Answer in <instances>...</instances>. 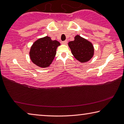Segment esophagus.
<instances>
[{"instance_id": "34e87169", "label": "esophagus", "mask_w": 124, "mask_h": 124, "mask_svg": "<svg viewBox=\"0 0 124 124\" xmlns=\"http://www.w3.org/2000/svg\"><path fill=\"white\" fill-rule=\"evenodd\" d=\"M67 43H68V41H67V40L62 41V44H64V45H66L67 44Z\"/></svg>"}]
</instances>
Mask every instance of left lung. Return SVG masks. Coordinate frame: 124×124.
Returning <instances> with one entry per match:
<instances>
[{"instance_id": "8db88e82", "label": "left lung", "mask_w": 124, "mask_h": 124, "mask_svg": "<svg viewBox=\"0 0 124 124\" xmlns=\"http://www.w3.org/2000/svg\"><path fill=\"white\" fill-rule=\"evenodd\" d=\"M73 56L81 63L88 62L94 55V47L91 42L77 35L73 41L68 43Z\"/></svg>"}]
</instances>
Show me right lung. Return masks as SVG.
<instances>
[{
    "mask_svg": "<svg viewBox=\"0 0 124 124\" xmlns=\"http://www.w3.org/2000/svg\"><path fill=\"white\" fill-rule=\"evenodd\" d=\"M60 42L52 40L46 36L34 42L29 51V57L34 64L41 68H46L52 63L56 54Z\"/></svg>",
    "mask_w": 124,
    "mask_h": 124,
    "instance_id": "obj_1",
    "label": "right lung"
}]
</instances>
